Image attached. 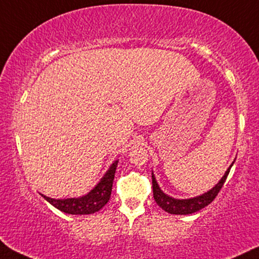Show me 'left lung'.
<instances>
[{"label":"left lung","instance_id":"obj_1","mask_svg":"<svg viewBox=\"0 0 259 259\" xmlns=\"http://www.w3.org/2000/svg\"><path fill=\"white\" fill-rule=\"evenodd\" d=\"M233 164H231L229 168L227 169L226 175L222 177V179L219 181V184H216L215 187L211 188L210 191H208L202 195L196 196V198L186 199V200L173 199L171 196H168L165 194V193H163V191H161L159 186H158L156 178H154L152 173V190H153L154 201L157 202L158 206L163 208L165 211H167L169 214L187 215V214L195 213V211H198L206 206H208V204H209L216 198V195H218L219 192L221 191L223 184H225L227 177L229 175V171L231 166H233Z\"/></svg>","mask_w":259,"mask_h":259}]
</instances>
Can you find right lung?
I'll use <instances>...</instances> for the list:
<instances>
[{"instance_id": "obj_1", "label": "right lung", "mask_w": 259, "mask_h": 259, "mask_svg": "<svg viewBox=\"0 0 259 259\" xmlns=\"http://www.w3.org/2000/svg\"><path fill=\"white\" fill-rule=\"evenodd\" d=\"M117 160L111 165L107 173L103 176L101 181L96 185L95 188L91 191L88 194L81 198L73 199H51L49 196L41 194V196L50 202L57 209L66 214L73 215H84L93 214L95 211H99L105 204L109 201L111 195V188H113V181L116 171Z\"/></svg>"}]
</instances>
